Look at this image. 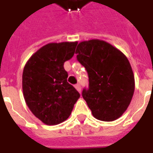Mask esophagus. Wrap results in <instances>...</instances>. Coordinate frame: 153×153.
<instances>
[{"mask_svg": "<svg viewBox=\"0 0 153 153\" xmlns=\"http://www.w3.org/2000/svg\"><path fill=\"white\" fill-rule=\"evenodd\" d=\"M75 88L76 89V91L78 92H81V86L79 84H76V85H75Z\"/></svg>", "mask_w": 153, "mask_h": 153, "instance_id": "obj_1", "label": "esophagus"}]
</instances>
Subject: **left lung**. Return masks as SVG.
<instances>
[{"label":"left lung","instance_id":"obj_1","mask_svg":"<svg viewBox=\"0 0 153 153\" xmlns=\"http://www.w3.org/2000/svg\"><path fill=\"white\" fill-rule=\"evenodd\" d=\"M76 53L89 76L82 97L93 116L110 122L119 119L131 102L135 88L131 65L124 54L105 41L91 39L77 45Z\"/></svg>","mask_w":153,"mask_h":153}]
</instances>
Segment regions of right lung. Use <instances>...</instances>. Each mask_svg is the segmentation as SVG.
Here are the masks:
<instances>
[{"instance_id":"obj_1","label":"right lung","mask_w":153,"mask_h":153,"mask_svg":"<svg viewBox=\"0 0 153 153\" xmlns=\"http://www.w3.org/2000/svg\"><path fill=\"white\" fill-rule=\"evenodd\" d=\"M77 42L50 43L30 57L22 75L23 95L35 117L56 125L70 116L79 92L68 82L63 65L75 53Z\"/></svg>"}]
</instances>
